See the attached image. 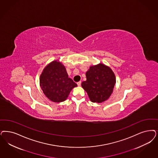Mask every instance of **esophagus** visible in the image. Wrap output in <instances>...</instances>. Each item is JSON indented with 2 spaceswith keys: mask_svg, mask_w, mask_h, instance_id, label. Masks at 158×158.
Instances as JSON below:
<instances>
[{
  "mask_svg": "<svg viewBox=\"0 0 158 158\" xmlns=\"http://www.w3.org/2000/svg\"><path fill=\"white\" fill-rule=\"evenodd\" d=\"M77 85L78 86H80L81 85V82L79 81V82H77Z\"/></svg>",
  "mask_w": 158,
  "mask_h": 158,
  "instance_id": "obj_1",
  "label": "esophagus"
}]
</instances>
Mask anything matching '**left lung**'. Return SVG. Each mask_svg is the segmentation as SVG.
I'll use <instances>...</instances> for the list:
<instances>
[{
	"mask_svg": "<svg viewBox=\"0 0 158 158\" xmlns=\"http://www.w3.org/2000/svg\"><path fill=\"white\" fill-rule=\"evenodd\" d=\"M86 81L82 87L87 92L90 101L100 103L107 100L113 92L116 82L111 69L103 64L91 66L86 73Z\"/></svg>",
	"mask_w": 158,
	"mask_h": 158,
	"instance_id": "1",
	"label": "left lung"
}]
</instances>
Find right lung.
I'll use <instances>...</instances> for the list:
<instances>
[{
	"label": "right lung",
	"instance_id": "1",
	"mask_svg": "<svg viewBox=\"0 0 158 158\" xmlns=\"http://www.w3.org/2000/svg\"><path fill=\"white\" fill-rule=\"evenodd\" d=\"M40 85L46 97L55 103L64 102L72 89L77 86L68 77L65 66L57 60L44 69L40 77Z\"/></svg>",
	"mask_w": 158,
	"mask_h": 158
}]
</instances>
